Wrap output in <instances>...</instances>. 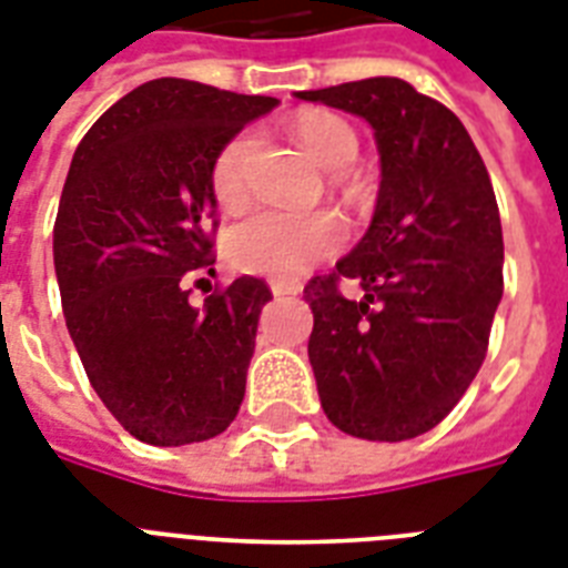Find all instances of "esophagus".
Here are the masks:
<instances>
[{"mask_svg":"<svg viewBox=\"0 0 568 568\" xmlns=\"http://www.w3.org/2000/svg\"><path fill=\"white\" fill-rule=\"evenodd\" d=\"M271 292H274V297H283V294H301V285L283 283V280H271Z\"/></svg>","mask_w":568,"mask_h":568,"instance_id":"esophagus-1","label":"esophagus"}]
</instances>
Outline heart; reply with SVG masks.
<instances>
[{
	"label": "heart",
	"mask_w": 568,
	"mask_h": 568,
	"mask_svg": "<svg viewBox=\"0 0 568 568\" xmlns=\"http://www.w3.org/2000/svg\"><path fill=\"white\" fill-rule=\"evenodd\" d=\"M294 138L303 150L333 173H345L359 155V138L329 111H303L292 120ZM256 150L253 132L230 138L212 164V189L223 209H239L247 200V164ZM345 226L333 212H283L258 209L230 232L226 250L232 265L247 274L297 280L315 262L336 253Z\"/></svg>",
	"instance_id": "obj_1"
}]
</instances>
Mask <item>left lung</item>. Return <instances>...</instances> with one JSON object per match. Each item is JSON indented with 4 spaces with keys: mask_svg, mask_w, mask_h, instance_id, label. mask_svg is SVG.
<instances>
[{
    "mask_svg": "<svg viewBox=\"0 0 568 568\" xmlns=\"http://www.w3.org/2000/svg\"><path fill=\"white\" fill-rule=\"evenodd\" d=\"M363 118L379 191L363 241L315 276L310 363L324 413L368 442L433 430L480 372L504 294V239L486 164L442 102L395 75L297 91ZM338 275L366 297L347 302Z\"/></svg>",
    "mask_w": 568,
    "mask_h": 568,
    "instance_id": "8db88e82",
    "label": "left lung"
}]
</instances>
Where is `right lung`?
I'll list each match as a JSON object with an SVG mask.
<instances>
[{"label": "right lung", "instance_id": "add662e5", "mask_svg": "<svg viewBox=\"0 0 568 568\" xmlns=\"http://www.w3.org/2000/svg\"><path fill=\"white\" fill-rule=\"evenodd\" d=\"M274 105L153 79L75 146L52 235L64 321L93 392L146 445L212 439L244 400L271 288L239 276L191 306L189 280L214 265V159Z\"/></svg>", "mask_w": 568, "mask_h": 568}]
</instances>
